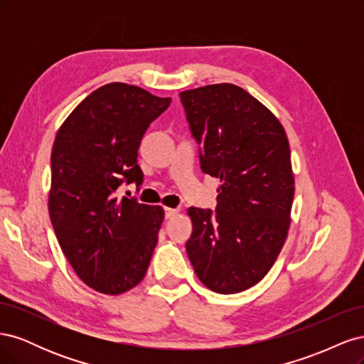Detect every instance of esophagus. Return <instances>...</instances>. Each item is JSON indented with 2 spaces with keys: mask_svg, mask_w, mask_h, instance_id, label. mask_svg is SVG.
Segmentation results:
<instances>
[{
  "mask_svg": "<svg viewBox=\"0 0 364 364\" xmlns=\"http://www.w3.org/2000/svg\"><path fill=\"white\" fill-rule=\"evenodd\" d=\"M179 213V209L174 208H165V218H173L176 214Z\"/></svg>",
  "mask_w": 364,
  "mask_h": 364,
  "instance_id": "obj_1",
  "label": "esophagus"
}]
</instances>
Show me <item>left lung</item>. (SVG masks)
I'll use <instances>...</instances> for the list:
<instances>
[{"label": "left lung", "mask_w": 364, "mask_h": 364, "mask_svg": "<svg viewBox=\"0 0 364 364\" xmlns=\"http://www.w3.org/2000/svg\"><path fill=\"white\" fill-rule=\"evenodd\" d=\"M203 173L220 179L215 211L188 208L186 253L220 294L266 277L287 238L294 179L282 124L243 87L220 83L179 94Z\"/></svg>", "instance_id": "8db88e82"}]
</instances>
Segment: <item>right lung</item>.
<instances>
[{"label": "right lung", "instance_id": "obj_1", "mask_svg": "<svg viewBox=\"0 0 364 364\" xmlns=\"http://www.w3.org/2000/svg\"><path fill=\"white\" fill-rule=\"evenodd\" d=\"M170 103L138 86L109 83L74 109L54 139L51 225L74 272L100 293H124L146 277L164 211L136 197L119 199L118 190L144 181L141 139Z\"/></svg>", "mask_w": 364, "mask_h": 364}]
</instances>
